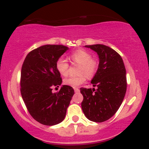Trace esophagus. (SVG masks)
Listing matches in <instances>:
<instances>
[{"mask_svg": "<svg viewBox=\"0 0 149 149\" xmlns=\"http://www.w3.org/2000/svg\"><path fill=\"white\" fill-rule=\"evenodd\" d=\"M74 91H75V92H79L80 90L78 88H74Z\"/></svg>", "mask_w": 149, "mask_h": 149, "instance_id": "34e87169", "label": "esophagus"}]
</instances>
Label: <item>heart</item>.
<instances>
[{"instance_id":"1","label":"heart","mask_w":149,"mask_h":149,"mask_svg":"<svg viewBox=\"0 0 149 149\" xmlns=\"http://www.w3.org/2000/svg\"><path fill=\"white\" fill-rule=\"evenodd\" d=\"M70 59L74 62L81 64L80 73H85L87 76H94L97 70V62L92 59V56L90 52L84 49H78L70 55ZM56 68L61 76H66L69 73V64L63 57L58 59L56 62ZM85 76L81 75L79 76H71L66 78L64 83L65 85L72 88H76L85 83Z\"/></svg>"}]
</instances>
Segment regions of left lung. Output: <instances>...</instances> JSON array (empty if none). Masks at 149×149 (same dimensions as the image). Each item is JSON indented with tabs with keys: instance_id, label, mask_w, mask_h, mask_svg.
<instances>
[{
	"instance_id": "8db88e82",
	"label": "left lung",
	"mask_w": 149,
	"mask_h": 149,
	"mask_svg": "<svg viewBox=\"0 0 149 149\" xmlns=\"http://www.w3.org/2000/svg\"><path fill=\"white\" fill-rule=\"evenodd\" d=\"M99 57V66L91 80L95 88H80L83 96L81 107L90 120L102 123L117 112L127 89L126 70L122 57L107 45L96 44L85 45Z\"/></svg>"
}]
</instances>
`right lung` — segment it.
<instances>
[{
  "mask_svg": "<svg viewBox=\"0 0 149 149\" xmlns=\"http://www.w3.org/2000/svg\"><path fill=\"white\" fill-rule=\"evenodd\" d=\"M69 47L61 45H45L30 52L21 71V95L31 116L45 125H54L65 118L74 90L63 85L58 92L52 87L61 85L60 73L56 62Z\"/></svg>",
  "mask_w": 149,
  "mask_h": 149,
  "instance_id": "add662e5",
  "label": "right lung"
}]
</instances>
